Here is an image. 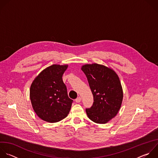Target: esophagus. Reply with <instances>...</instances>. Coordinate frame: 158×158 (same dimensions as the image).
Masks as SVG:
<instances>
[{
  "label": "esophagus",
  "instance_id": "1",
  "mask_svg": "<svg viewBox=\"0 0 158 158\" xmlns=\"http://www.w3.org/2000/svg\"><path fill=\"white\" fill-rule=\"evenodd\" d=\"M75 101H76V102H77V103H79V102L81 101V98L80 97H77V98L75 100Z\"/></svg>",
  "mask_w": 158,
  "mask_h": 158
}]
</instances>
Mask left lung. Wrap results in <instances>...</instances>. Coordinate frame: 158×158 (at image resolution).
<instances>
[{
    "label": "left lung",
    "instance_id": "1",
    "mask_svg": "<svg viewBox=\"0 0 158 158\" xmlns=\"http://www.w3.org/2000/svg\"><path fill=\"white\" fill-rule=\"evenodd\" d=\"M94 96L92 107L86 109L90 120L104 124L115 117L123 100V90L118 75L110 68L94 63L81 68Z\"/></svg>",
    "mask_w": 158,
    "mask_h": 158
}]
</instances>
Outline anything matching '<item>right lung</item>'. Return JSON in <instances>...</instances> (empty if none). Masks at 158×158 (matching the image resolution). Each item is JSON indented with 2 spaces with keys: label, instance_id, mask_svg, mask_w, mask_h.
Listing matches in <instances>:
<instances>
[{
  "label": "right lung",
  "instance_id": "add662e5",
  "mask_svg": "<svg viewBox=\"0 0 158 158\" xmlns=\"http://www.w3.org/2000/svg\"><path fill=\"white\" fill-rule=\"evenodd\" d=\"M68 65H51L33 81L30 97L33 109L43 120L55 123L66 118L73 100L68 95L63 75Z\"/></svg>",
  "mask_w": 158,
  "mask_h": 158
}]
</instances>
